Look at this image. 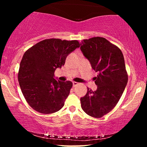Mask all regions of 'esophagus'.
Returning a JSON list of instances; mask_svg holds the SVG:
<instances>
[{
  "mask_svg": "<svg viewBox=\"0 0 147 147\" xmlns=\"http://www.w3.org/2000/svg\"><path fill=\"white\" fill-rule=\"evenodd\" d=\"M78 82H73V87L74 88V87H76V86H78Z\"/></svg>",
  "mask_w": 147,
  "mask_h": 147,
  "instance_id": "34e87169",
  "label": "esophagus"
}]
</instances>
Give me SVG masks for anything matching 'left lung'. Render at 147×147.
I'll return each instance as SVG.
<instances>
[{
  "label": "left lung",
  "instance_id": "obj_1",
  "mask_svg": "<svg viewBox=\"0 0 147 147\" xmlns=\"http://www.w3.org/2000/svg\"><path fill=\"white\" fill-rule=\"evenodd\" d=\"M80 49L93 69L98 73L93 78L97 89L80 98L84 112L101 118L112 110L120 100L128 82V73L123 53L115 45L101 37L82 41Z\"/></svg>",
  "mask_w": 147,
  "mask_h": 147
}]
</instances>
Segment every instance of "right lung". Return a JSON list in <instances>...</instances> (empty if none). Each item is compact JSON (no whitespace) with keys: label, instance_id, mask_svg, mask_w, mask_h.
I'll list each match as a JSON object with an SVG mask.
<instances>
[{"label":"right lung","instance_id":"1","mask_svg":"<svg viewBox=\"0 0 147 147\" xmlns=\"http://www.w3.org/2000/svg\"><path fill=\"white\" fill-rule=\"evenodd\" d=\"M79 47L77 40L46 39L24 53L18 80L23 96L34 110L50 114L63 108L73 83L56 80L54 73L56 69L64 65L67 56Z\"/></svg>","mask_w":147,"mask_h":147}]
</instances>
